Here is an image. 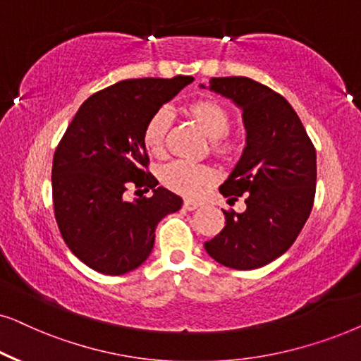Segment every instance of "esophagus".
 <instances>
[{"mask_svg": "<svg viewBox=\"0 0 361 361\" xmlns=\"http://www.w3.org/2000/svg\"><path fill=\"white\" fill-rule=\"evenodd\" d=\"M197 207H200V202H195V200H190V199L184 200V209L185 210H195Z\"/></svg>", "mask_w": 361, "mask_h": 361, "instance_id": "esophagus-1", "label": "esophagus"}]
</instances>
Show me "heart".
<instances>
[{"label": "heart", "mask_w": 361, "mask_h": 361, "mask_svg": "<svg viewBox=\"0 0 361 361\" xmlns=\"http://www.w3.org/2000/svg\"><path fill=\"white\" fill-rule=\"evenodd\" d=\"M190 114L204 129V133L212 137V149L221 156H228L235 151V137L227 134L231 118L226 107L219 102L210 99L195 101L190 106ZM172 119V112L167 106L159 107L151 118L147 119L142 130V142L149 151L154 154H161L166 142L167 130H169ZM161 180L171 190L182 195H197L209 184L215 180V172L204 164H195L184 159L172 161L161 169Z\"/></svg>", "instance_id": "1"}]
</instances>
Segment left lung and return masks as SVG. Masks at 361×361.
Here are the masks:
<instances>
[{"label":"left lung","instance_id":"left-lung-1","mask_svg":"<svg viewBox=\"0 0 361 361\" xmlns=\"http://www.w3.org/2000/svg\"><path fill=\"white\" fill-rule=\"evenodd\" d=\"M212 91L243 111L247 146L219 187L245 212L224 210L226 226L204 243L219 264L235 270L264 267L285 254L312 212L317 154L300 118L279 92L250 78H212Z\"/></svg>","mask_w":361,"mask_h":361}]
</instances>
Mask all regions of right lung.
I'll return each instance as SVG.
<instances>
[{
	"instance_id": "1",
	"label": "right lung",
	"mask_w": 361,
	"mask_h": 361,
	"mask_svg": "<svg viewBox=\"0 0 361 361\" xmlns=\"http://www.w3.org/2000/svg\"><path fill=\"white\" fill-rule=\"evenodd\" d=\"M192 76L126 79L101 89L79 107L54 151L53 207L69 250L106 275L137 269L154 247L156 227L182 199L157 187L142 142L147 119ZM129 185L149 198L123 199Z\"/></svg>"
}]
</instances>
